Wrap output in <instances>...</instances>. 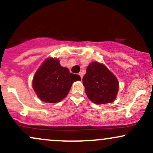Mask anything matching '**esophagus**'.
<instances>
[{
  "instance_id": "esophagus-1",
  "label": "esophagus",
  "mask_w": 153,
  "mask_h": 153,
  "mask_svg": "<svg viewBox=\"0 0 153 153\" xmlns=\"http://www.w3.org/2000/svg\"><path fill=\"white\" fill-rule=\"evenodd\" d=\"M79 75L80 76V78L82 79V77H83V73H82V72H80V73H79Z\"/></svg>"
}]
</instances>
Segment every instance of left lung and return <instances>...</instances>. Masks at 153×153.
Wrapping results in <instances>:
<instances>
[{
	"mask_svg": "<svg viewBox=\"0 0 153 153\" xmlns=\"http://www.w3.org/2000/svg\"><path fill=\"white\" fill-rule=\"evenodd\" d=\"M82 84L89 99L96 104L113 102L119 91V81L106 66L92 62L87 67Z\"/></svg>",
	"mask_w": 153,
	"mask_h": 153,
	"instance_id": "8db88e82",
	"label": "left lung"
}]
</instances>
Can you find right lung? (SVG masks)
Masks as SVG:
<instances>
[{
  "label": "right lung",
  "instance_id": "right-lung-1",
  "mask_svg": "<svg viewBox=\"0 0 153 153\" xmlns=\"http://www.w3.org/2000/svg\"><path fill=\"white\" fill-rule=\"evenodd\" d=\"M80 80L78 75L61 66L58 59L49 57L35 73L32 87L41 101L57 103L68 96L73 82Z\"/></svg>",
  "mask_w": 153,
  "mask_h": 153
}]
</instances>
